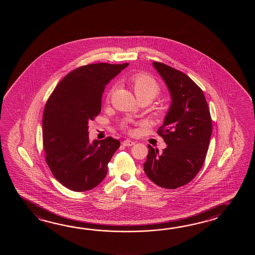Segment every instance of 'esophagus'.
I'll return each instance as SVG.
<instances>
[{
    "label": "esophagus",
    "instance_id": "1",
    "mask_svg": "<svg viewBox=\"0 0 255 255\" xmlns=\"http://www.w3.org/2000/svg\"><path fill=\"white\" fill-rule=\"evenodd\" d=\"M122 144L126 146H131L133 145H135V141L129 140V139H127L122 142Z\"/></svg>",
    "mask_w": 255,
    "mask_h": 255
}]
</instances>
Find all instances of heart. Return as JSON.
I'll return each instance as SVG.
<instances>
[{
	"mask_svg": "<svg viewBox=\"0 0 255 255\" xmlns=\"http://www.w3.org/2000/svg\"><path fill=\"white\" fill-rule=\"evenodd\" d=\"M129 84L133 91L135 93V97L140 100V99H148L151 101L152 99L156 98L160 91L159 85L157 82L148 75L146 74H135L133 75L129 78ZM113 89L109 91L108 95V98H109L110 95L112 94ZM124 128H128V125L125 122L123 124Z\"/></svg>",
	"mask_w": 255,
	"mask_h": 255,
	"instance_id": "b5f03b06",
	"label": "heart"
}]
</instances>
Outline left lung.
I'll use <instances>...</instances> for the list:
<instances>
[{
	"instance_id": "obj_1",
	"label": "left lung",
	"mask_w": 255,
	"mask_h": 255,
	"mask_svg": "<svg viewBox=\"0 0 255 255\" xmlns=\"http://www.w3.org/2000/svg\"><path fill=\"white\" fill-rule=\"evenodd\" d=\"M152 65L165 82L171 102L157 131L167 146L159 154L147 146L144 171L157 186L177 189L194 179L203 165L212 119L204 94L189 76L162 63L153 62Z\"/></svg>"
}]
</instances>
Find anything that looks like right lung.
Instances as JSON below:
<instances>
[{"instance_id": "obj_1", "label": "right lung", "mask_w": 255, "mask_h": 255, "mask_svg": "<svg viewBox=\"0 0 255 255\" xmlns=\"http://www.w3.org/2000/svg\"><path fill=\"white\" fill-rule=\"evenodd\" d=\"M129 64L84 65L54 88L44 108L43 148L54 178L74 191L92 190L108 173L120 141L89 140L88 123L101 111L106 86Z\"/></svg>"}]
</instances>
